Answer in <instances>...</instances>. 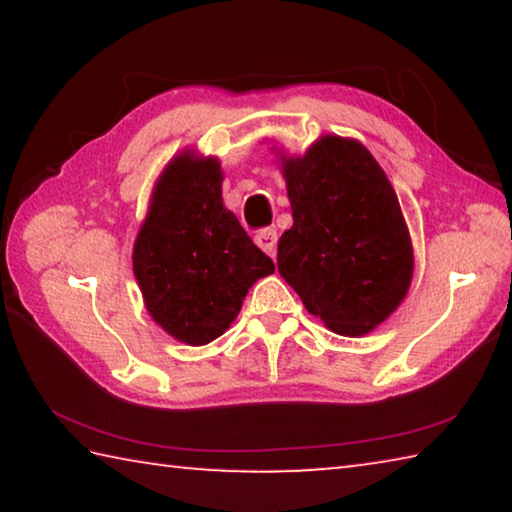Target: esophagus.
Listing matches in <instances>:
<instances>
[{"instance_id":"esophagus-1","label":"esophagus","mask_w":512,"mask_h":512,"mask_svg":"<svg viewBox=\"0 0 512 512\" xmlns=\"http://www.w3.org/2000/svg\"><path fill=\"white\" fill-rule=\"evenodd\" d=\"M255 244L264 250L266 255L275 257V248H277V232L275 228H266V230H259L255 235Z\"/></svg>"}]
</instances>
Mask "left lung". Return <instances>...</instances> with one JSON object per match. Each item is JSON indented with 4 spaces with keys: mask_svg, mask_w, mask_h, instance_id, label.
Returning a JSON list of instances; mask_svg holds the SVG:
<instances>
[{
    "mask_svg": "<svg viewBox=\"0 0 512 512\" xmlns=\"http://www.w3.org/2000/svg\"><path fill=\"white\" fill-rule=\"evenodd\" d=\"M280 162L293 225L277 244V271L332 332H372L413 280V244L391 180L352 137L323 135L305 155L280 151Z\"/></svg>",
    "mask_w": 512,
    "mask_h": 512,
    "instance_id": "obj_1",
    "label": "left lung"
}]
</instances>
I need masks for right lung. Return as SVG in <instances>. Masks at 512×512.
Instances as JSON below:
<instances>
[{
    "label": "right lung",
    "instance_id": "right-lung-1",
    "mask_svg": "<svg viewBox=\"0 0 512 512\" xmlns=\"http://www.w3.org/2000/svg\"><path fill=\"white\" fill-rule=\"evenodd\" d=\"M214 155L187 149L153 187L133 246V273L146 311L180 343L205 345L237 318L248 289L275 271L223 205Z\"/></svg>",
    "mask_w": 512,
    "mask_h": 512
}]
</instances>
